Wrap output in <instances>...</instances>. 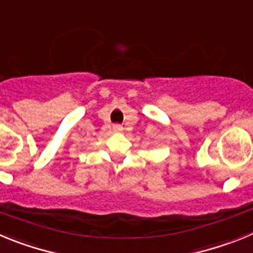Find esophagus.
Here are the masks:
<instances>
[{
  "mask_svg": "<svg viewBox=\"0 0 253 253\" xmlns=\"http://www.w3.org/2000/svg\"><path fill=\"white\" fill-rule=\"evenodd\" d=\"M113 129H115V131H121L122 127L120 126V125H115V126H113Z\"/></svg>",
  "mask_w": 253,
  "mask_h": 253,
  "instance_id": "esophagus-1",
  "label": "esophagus"
}]
</instances>
